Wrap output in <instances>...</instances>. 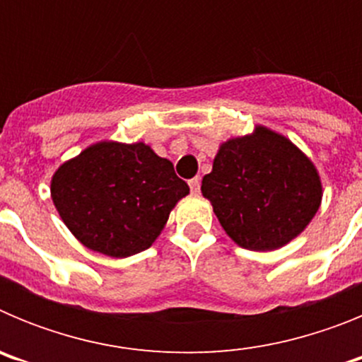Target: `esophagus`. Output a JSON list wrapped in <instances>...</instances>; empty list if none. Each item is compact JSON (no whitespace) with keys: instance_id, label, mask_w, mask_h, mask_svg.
I'll use <instances>...</instances> for the list:
<instances>
[{"instance_id":"obj_1","label":"esophagus","mask_w":362,"mask_h":362,"mask_svg":"<svg viewBox=\"0 0 362 362\" xmlns=\"http://www.w3.org/2000/svg\"><path fill=\"white\" fill-rule=\"evenodd\" d=\"M188 187H190L192 194H197L201 190V177H194L188 181Z\"/></svg>"}]
</instances>
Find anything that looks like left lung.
Wrapping results in <instances>:
<instances>
[{
	"mask_svg": "<svg viewBox=\"0 0 362 362\" xmlns=\"http://www.w3.org/2000/svg\"><path fill=\"white\" fill-rule=\"evenodd\" d=\"M201 192L225 232L248 250L292 241L321 204L315 166L286 137L263 127L221 145Z\"/></svg>",
	"mask_w": 362,
	"mask_h": 362,
	"instance_id": "left-lung-1",
	"label": "left lung"
}]
</instances>
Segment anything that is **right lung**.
<instances>
[{"label":"right lung","mask_w":362,"mask_h":362,"mask_svg":"<svg viewBox=\"0 0 362 362\" xmlns=\"http://www.w3.org/2000/svg\"><path fill=\"white\" fill-rule=\"evenodd\" d=\"M52 201L90 250L129 257L146 250L190 192L168 159L143 143H98L57 168Z\"/></svg>","instance_id":"obj_1"}]
</instances>
